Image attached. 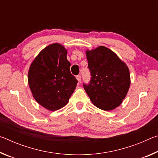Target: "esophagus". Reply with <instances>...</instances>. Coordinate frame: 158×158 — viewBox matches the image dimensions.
I'll list each match as a JSON object with an SVG mask.
<instances>
[{
    "label": "esophagus",
    "mask_w": 158,
    "mask_h": 158,
    "mask_svg": "<svg viewBox=\"0 0 158 158\" xmlns=\"http://www.w3.org/2000/svg\"><path fill=\"white\" fill-rule=\"evenodd\" d=\"M76 78H77V81H78V82H81V76L80 75H77V77H76Z\"/></svg>",
    "instance_id": "34e87169"
}]
</instances>
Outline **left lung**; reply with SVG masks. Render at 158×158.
<instances>
[{
	"instance_id": "8db88e82",
	"label": "left lung",
	"mask_w": 158,
	"mask_h": 158,
	"mask_svg": "<svg viewBox=\"0 0 158 158\" xmlns=\"http://www.w3.org/2000/svg\"><path fill=\"white\" fill-rule=\"evenodd\" d=\"M85 55L91 74L84 89L90 101L104 111L114 110L126 97L130 86L127 65L113 51L105 46L86 49Z\"/></svg>"
}]
</instances>
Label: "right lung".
Listing matches in <instances>:
<instances>
[{
    "label": "right lung",
    "mask_w": 158,
    "mask_h": 158,
    "mask_svg": "<svg viewBox=\"0 0 158 158\" xmlns=\"http://www.w3.org/2000/svg\"><path fill=\"white\" fill-rule=\"evenodd\" d=\"M68 51L53 43L44 48L31 63L28 82L33 98L49 111L65 106L76 89L77 80L70 73Z\"/></svg>",
    "instance_id": "obj_1"
}]
</instances>
